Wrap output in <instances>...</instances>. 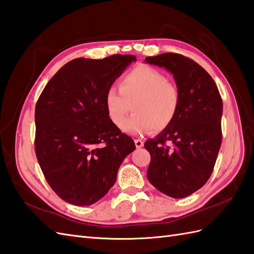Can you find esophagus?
Wrapping results in <instances>:
<instances>
[{"label":"esophagus","instance_id":"34e87169","mask_svg":"<svg viewBox=\"0 0 254 254\" xmlns=\"http://www.w3.org/2000/svg\"><path fill=\"white\" fill-rule=\"evenodd\" d=\"M134 143H135V146H136V148H141V147L144 146V140L143 139H135Z\"/></svg>","mask_w":254,"mask_h":254}]
</instances>
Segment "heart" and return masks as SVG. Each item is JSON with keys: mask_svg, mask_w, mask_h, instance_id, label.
Segmentation results:
<instances>
[{"mask_svg": "<svg viewBox=\"0 0 254 254\" xmlns=\"http://www.w3.org/2000/svg\"><path fill=\"white\" fill-rule=\"evenodd\" d=\"M119 88L120 92L115 87L106 91L105 108L111 123L121 127L132 106L134 114L123 125L127 133L138 135L152 127L162 131L178 115L179 88L155 68L146 64L133 68L121 79Z\"/></svg>", "mask_w": 254, "mask_h": 254, "instance_id": "b5f03b06", "label": "heart"}]
</instances>
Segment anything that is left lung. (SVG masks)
Wrapping results in <instances>:
<instances>
[{
    "label": "left lung",
    "mask_w": 254,
    "mask_h": 254,
    "mask_svg": "<svg viewBox=\"0 0 254 254\" xmlns=\"http://www.w3.org/2000/svg\"><path fill=\"white\" fill-rule=\"evenodd\" d=\"M145 61L169 70L181 95L173 122L144 145L150 154L147 179L167 196L184 198L200 190L214 169L222 144V97L211 75L190 58L164 53Z\"/></svg>",
    "instance_id": "left-lung-1"
}]
</instances>
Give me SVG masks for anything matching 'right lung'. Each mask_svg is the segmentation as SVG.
Segmentation results:
<instances>
[{
  "label": "right lung",
  "mask_w": 254,
  "mask_h": 254,
  "mask_svg": "<svg viewBox=\"0 0 254 254\" xmlns=\"http://www.w3.org/2000/svg\"><path fill=\"white\" fill-rule=\"evenodd\" d=\"M134 55L75 58L49 81L35 105L34 149L41 170L58 197L91 205L114 186L133 139L111 123L105 93Z\"/></svg>",
  "instance_id": "obj_1"
}]
</instances>
